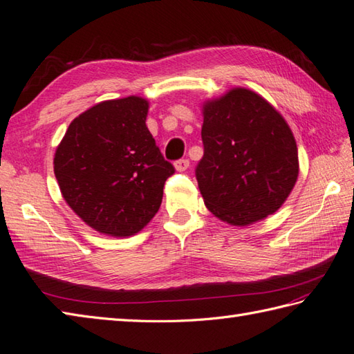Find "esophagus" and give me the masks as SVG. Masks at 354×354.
I'll return each mask as SVG.
<instances>
[{
	"instance_id": "esophagus-1",
	"label": "esophagus",
	"mask_w": 354,
	"mask_h": 354,
	"mask_svg": "<svg viewBox=\"0 0 354 354\" xmlns=\"http://www.w3.org/2000/svg\"><path fill=\"white\" fill-rule=\"evenodd\" d=\"M189 165H190L189 159H179V161L175 162V169H176V171H185L187 169H189Z\"/></svg>"
}]
</instances>
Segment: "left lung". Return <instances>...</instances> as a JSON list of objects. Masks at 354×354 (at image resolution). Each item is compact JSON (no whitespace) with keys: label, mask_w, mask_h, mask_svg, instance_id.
<instances>
[{"label":"left lung","mask_w":354,"mask_h":354,"mask_svg":"<svg viewBox=\"0 0 354 354\" xmlns=\"http://www.w3.org/2000/svg\"><path fill=\"white\" fill-rule=\"evenodd\" d=\"M203 116L196 179L207 209L234 227L278 212L299 175L296 140L283 116L245 87L204 101Z\"/></svg>","instance_id":"left-lung-1"}]
</instances>
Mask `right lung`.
I'll use <instances>...</instances> for the list:
<instances>
[{
    "label": "right lung",
    "instance_id": "obj_1",
    "mask_svg": "<svg viewBox=\"0 0 354 354\" xmlns=\"http://www.w3.org/2000/svg\"><path fill=\"white\" fill-rule=\"evenodd\" d=\"M149 101L127 96L95 104L76 116L58 144L53 171L61 195L101 234L129 238L147 225L175 173L145 120Z\"/></svg>",
    "mask_w": 354,
    "mask_h": 354
}]
</instances>
